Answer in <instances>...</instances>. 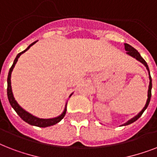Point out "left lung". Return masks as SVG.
<instances>
[{"mask_svg":"<svg viewBox=\"0 0 157 157\" xmlns=\"http://www.w3.org/2000/svg\"><path fill=\"white\" fill-rule=\"evenodd\" d=\"M124 50H126L127 52L126 54H129V55H130L131 57H133V58H134V59H136L138 61H139L140 63H142L144 64V66L146 67L147 70L148 71V75H149V80H150V81H149V86H148V91H147V102H146V104H145V106H144V107L143 108V110H142L141 112H139V114L137 115V116H135L134 117H133L132 119L129 120L128 121L126 122V123H124V124H122V126L123 125H128V124H131V123H133V122L136 121L137 120L139 119V117H141L142 114L144 113V112L145 111V110L147 109V106H148L149 103H150V100H151V86H152V84H151V75H150V71H149V68H148V66H147V64L146 61L144 60L143 58L141 57V55H140V54H139V52H138V50H136L135 49H134V47H132L131 45H129V44H126V43H124Z\"/></svg>","mask_w":157,"mask_h":157,"instance_id":"8db88e82","label":"left lung"}]
</instances>
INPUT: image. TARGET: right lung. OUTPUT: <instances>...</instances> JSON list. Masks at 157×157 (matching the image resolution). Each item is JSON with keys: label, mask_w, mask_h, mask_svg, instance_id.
I'll list each match as a JSON object with an SVG mask.
<instances>
[{"label": "right lung", "mask_w": 157, "mask_h": 157, "mask_svg": "<svg viewBox=\"0 0 157 157\" xmlns=\"http://www.w3.org/2000/svg\"><path fill=\"white\" fill-rule=\"evenodd\" d=\"M36 41H37V40H36ZM36 41L32 43L25 50H23V51H22L21 53L18 54V55L16 56L15 59H14V61H13V65L11 66L10 69V71H9L8 78H7V95H8L9 102L10 103L11 107H13V109H14V111L17 112V114H18L24 121L28 123V124H31V125H35V126L45 128V127L51 126V125H54V124L59 123V122L63 118L65 114H66L67 104L66 106H65V108H64V111L63 112V113H62L60 116H59V117H54V118H51V119H40V118H38V117H34V116H33L32 114H30L29 112H26L25 110L23 109V108H22V107L18 105V103H17V101L15 100V98L13 97V92H12V89H11V72L13 71V67H14L16 63L18 61V59L20 57L21 54H23V53H25L27 50H29V48H30L32 45H34ZM71 94L69 96V97H71Z\"/></svg>", "instance_id": "1"}]
</instances>
